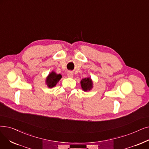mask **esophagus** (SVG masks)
<instances>
[{
    "instance_id": "esophagus-1",
    "label": "esophagus",
    "mask_w": 149,
    "mask_h": 149,
    "mask_svg": "<svg viewBox=\"0 0 149 149\" xmlns=\"http://www.w3.org/2000/svg\"><path fill=\"white\" fill-rule=\"evenodd\" d=\"M67 75L68 77H70V78H72V77H73V76H74V74L72 72H71V71H69V72H68V73H67Z\"/></svg>"
}]
</instances>
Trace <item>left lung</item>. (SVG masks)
<instances>
[{
  "label": "left lung",
  "instance_id": "1",
  "mask_svg": "<svg viewBox=\"0 0 149 149\" xmlns=\"http://www.w3.org/2000/svg\"><path fill=\"white\" fill-rule=\"evenodd\" d=\"M81 86L82 89L86 91H89L93 87V82L90 78H85L81 81Z\"/></svg>",
  "mask_w": 149,
  "mask_h": 149
}]
</instances>
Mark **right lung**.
<instances>
[{
    "instance_id": "add662e5",
    "label": "right lung",
    "mask_w": 149,
    "mask_h": 149,
    "mask_svg": "<svg viewBox=\"0 0 149 149\" xmlns=\"http://www.w3.org/2000/svg\"><path fill=\"white\" fill-rule=\"evenodd\" d=\"M61 78V75L56 74L54 72H52L47 77L46 83L49 88L54 87Z\"/></svg>"
}]
</instances>
